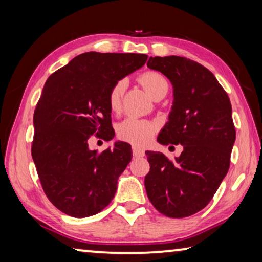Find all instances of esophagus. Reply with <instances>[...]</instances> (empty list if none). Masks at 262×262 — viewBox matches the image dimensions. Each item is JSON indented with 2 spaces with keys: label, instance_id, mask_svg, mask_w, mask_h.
I'll return each mask as SVG.
<instances>
[{
  "label": "esophagus",
  "instance_id": "esophagus-1",
  "mask_svg": "<svg viewBox=\"0 0 262 262\" xmlns=\"http://www.w3.org/2000/svg\"><path fill=\"white\" fill-rule=\"evenodd\" d=\"M133 156L135 158H140L145 156V152H143L142 148H140L138 146H133Z\"/></svg>",
  "mask_w": 262,
  "mask_h": 262
}]
</instances>
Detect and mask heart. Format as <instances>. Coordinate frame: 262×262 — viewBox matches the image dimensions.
Masks as SVG:
<instances>
[{
    "instance_id": "heart-1",
    "label": "heart",
    "mask_w": 262,
    "mask_h": 262,
    "mask_svg": "<svg viewBox=\"0 0 262 262\" xmlns=\"http://www.w3.org/2000/svg\"><path fill=\"white\" fill-rule=\"evenodd\" d=\"M140 83L153 99L160 95H166L168 90V83L166 78L160 73L149 71L140 76ZM127 88V80L121 79L114 84L108 96V103L113 112H119L122 104V97ZM157 127L150 121L141 120L138 117L130 116L124 119L117 124V135L122 140L134 143L138 146H143L152 138Z\"/></svg>"
}]
</instances>
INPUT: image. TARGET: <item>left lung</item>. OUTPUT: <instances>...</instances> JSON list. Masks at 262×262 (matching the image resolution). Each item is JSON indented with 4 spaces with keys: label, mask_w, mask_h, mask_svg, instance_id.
<instances>
[{
    "label": "left lung",
    "mask_w": 262,
    "mask_h": 262,
    "mask_svg": "<svg viewBox=\"0 0 262 262\" xmlns=\"http://www.w3.org/2000/svg\"><path fill=\"white\" fill-rule=\"evenodd\" d=\"M147 66L166 76L173 88L168 121L158 142L180 143L183 152L171 161L147 150L146 192L158 211L183 219L209 204L229 169L236 138L230 99L208 69L187 58L150 57Z\"/></svg>",
    "instance_id": "8db88e82"
}]
</instances>
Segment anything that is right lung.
<instances>
[{
  "label": "right lung",
  "mask_w": 262,
  "mask_h": 262,
  "mask_svg": "<svg viewBox=\"0 0 262 262\" xmlns=\"http://www.w3.org/2000/svg\"><path fill=\"white\" fill-rule=\"evenodd\" d=\"M147 58L86 52L46 80L33 117L32 158L46 196L66 215H96L115 196L117 179L132 160L130 146L116 141L98 154L89 148V139L95 133L114 139L110 90Z\"/></svg>",
  "instance_id": "obj_1"
}]
</instances>
